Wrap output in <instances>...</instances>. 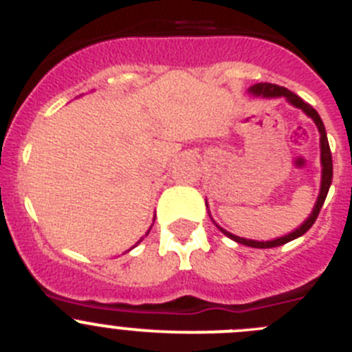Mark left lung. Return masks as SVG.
<instances>
[{
  "mask_svg": "<svg viewBox=\"0 0 352 352\" xmlns=\"http://www.w3.org/2000/svg\"><path fill=\"white\" fill-rule=\"evenodd\" d=\"M248 93H252V95H256V96H264V98H275V96H284V98H287L289 104H292L294 107L301 109V111H303L307 116L312 118L314 123H316L317 129H319V133H321V166H322L321 192H319V197H317V203H316V206H314L310 217L305 220V222L301 223L300 227H298L296 231H292L291 234H287V236H282V238L272 239V241H254V239L239 238V236L231 234L229 231H226V229L219 227L223 234L229 236L231 239H234L236 243L247 245V247H252V248L280 247V245H285V243H289V241H292V239H296V238H300V236H303L305 232L309 231L310 227L314 226V222H316V219H317V214H319L322 204H324V199H326V195H328L329 185H331V179H333V160H331V151H329L328 138H326V130H324V125H322V120H321V116L317 114V111L312 107V105L301 100L300 96L294 95L292 91H289V89L284 88V86H276V84H272V82L254 84V86L248 89Z\"/></svg>",
  "mask_w": 352,
  "mask_h": 352,
  "instance_id": "1",
  "label": "left lung"
}]
</instances>
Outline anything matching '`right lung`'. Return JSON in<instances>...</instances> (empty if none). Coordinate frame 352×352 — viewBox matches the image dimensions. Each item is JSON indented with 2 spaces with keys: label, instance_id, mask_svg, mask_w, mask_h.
Masks as SVG:
<instances>
[{
  "label": "right lung",
  "instance_id": "right-lung-1",
  "mask_svg": "<svg viewBox=\"0 0 352 352\" xmlns=\"http://www.w3.org/2000/svg\"><path fill=\"white\" fill-rule=\"evenodd\" d=\"M148 232H149V231H148Z\"/></svg>",
  "mask_w": 352,
  "mask_h": 352
}]
</instances>
